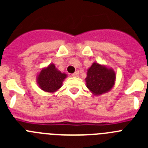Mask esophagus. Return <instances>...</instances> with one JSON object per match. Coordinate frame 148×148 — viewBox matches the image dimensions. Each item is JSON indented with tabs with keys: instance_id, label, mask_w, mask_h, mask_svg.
Segmentation results:
<instances>
[{
	"instance_id": "obj_1",
	"label": "esophagus",
	"mask_w": 148,
	"mask_h": 148,
	"mask_svg": "<svg viewBox=\"0 0 148 148\" xmlns=\"http://www.w3.org/2000/svg\"><path fill=\"white\" fill-rule=\"evenodd\" d=\"M78 75H79V73H78V71H76L75 73H73V75H72V76H73V77H78Z\"/></svg>"
}]
</instances>
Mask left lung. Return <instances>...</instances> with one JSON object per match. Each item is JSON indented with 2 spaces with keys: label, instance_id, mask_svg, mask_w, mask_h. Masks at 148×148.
I'll return each instance as SVG.
<instances>
[{
  "label": "left lung",
  "instance_id": "obj_1",
  "mask_svg": "<svg viewBox=\"0 0 148 148\" xmlns=\"http://www.w3.org/2000/svg\"><path fill=\"white\" fill-rule=\"evenodd\" d=\"M116 73L113 68L93 62L87 69L86 86L94 95L107 93L115 85Z\"/></svg>",
  "mask_w": 148,
  "mask_h": 148
}]
</instances>
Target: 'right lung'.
Masks as SVG:
<instances>
[{"instance_id": "right-lung-1", "label": "right lung", "mask_w": 148, "mask_h": 148, "mask_svg": "<svg viewBox=\"0 0 148 148\" xmlns=\"http://www.w3.org/2000/svg\"><path fill=\"white\" fill-rule=\"evenodd\" d=\"M67 77L56 67L53 63L42 68L36 75V82L40 90L49 93L58 91L62 87L63 82Z\"/></svg>"}]
</instances>
